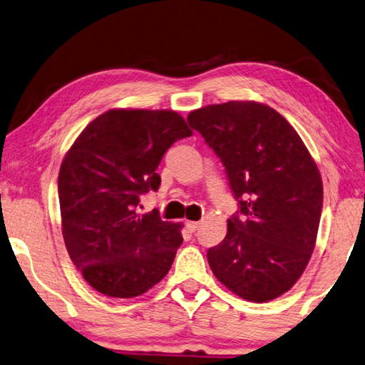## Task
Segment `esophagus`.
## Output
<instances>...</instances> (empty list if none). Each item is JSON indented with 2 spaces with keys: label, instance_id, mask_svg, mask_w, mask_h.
<instances>
[{
  "label": "esophagus",
  "instance_id": "esophagus-1",
  "mask_svg": "<svg viewBox=\"0 0 365 365\" xmlns=\"http://www.w3.org/2000/svg\"><path fill=\"white\" fill-rule=\"evenodd\" d=\"M187 228L190 230V231H196L197 228H200V222H187Z\"/></svg>",
  "mask_w": 365,
  "mask_h": 365
}]
</instances>
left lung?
Instances as JSON below:
<instances>
[{
	"instance_id": "left-lung-1",
	"label": "left lung",
	"mask_w": 365,
	"mask_h": 365,
	"mask_svg": "<svg viewBox=\"0 0 365 365\" xmlns=\"http://www.w3.org/2000/svg\"><path fill=\"white\" fill-rule=\"evenodd\" d=\"M188 123L227 170L240 210L207 250L212 273L244 300L292 289L316 246L322 178L300 135L268 105L233 101L191 111Z\"/></svg>"
}]
</instances>
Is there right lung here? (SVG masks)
<instances>
[{
  "label": "right lung",
  "instance_id": "add662e5",
  "mask_svg": "<svg viewBox=\"0 0 365 365\" xmlns=\"http://www.w3.org/2000/svg\"><path fill=\"white\" fill-rule=\"evenodd\" d=\"M193 132L172 110H108L88 124L58 172L62 235L86 282L113 298L147 292L169 273L182 225L138 214L172 143Z\"/></svg>",
  "mask_w": 365,
  "mask_h": 365
}]
</instances>
